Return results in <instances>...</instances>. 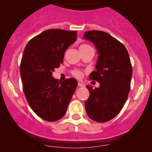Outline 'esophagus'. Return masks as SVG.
I'll return each instance as SVG.
<instances>
[{"instance_id": "obj_1", "label": "esophagus", "mask_w": 152, "mask_h": 152, "mask_svg": "<svg viewBox=\"0 0 152 152\" xmlns=\"http://www.w3.org/2000/svg\"><path fill=\"white\" fill-rule=\"evenodd\" d=\"M78 86H79V87H84L85 85L82 83H81V82H79V83H78Z\"/></svg>"}]
</instances>
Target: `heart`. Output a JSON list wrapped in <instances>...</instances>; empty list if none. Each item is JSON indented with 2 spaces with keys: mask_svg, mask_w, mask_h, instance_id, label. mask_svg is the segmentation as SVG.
<instances>
[{
  "mask_svg": "<svg viewBox=\"0 0 152 152\" xmlns=\"http://www.w3.org/2000/svg\"><path fill=\"white\" fill-rule=\"evenodd\" d=\"M88 47H90L88 45H86V44H83V45H82L79 48V49H82V48H88ZM72 75H73L74 77L77 78V79H81V78L82 77V76H83V73H82V72L81 71V70H73V71L71 72Z\"/></svg>",
  "mask_w": 152,
  "mask_h": 152,
  "instance_id": "1",
  "label": "heart"
}]
</instances>
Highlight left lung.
<instances>
[{
    "label": "left lung",
    "instance_id": "obj_1",
    "mask_svg": "<svg viewBox=\"0 0 152 152\" xmlns=\"http://www.w3.org/2000/svg\"><path fill=\"white\" fill-rule=\"evenodd\" d=\"M83 38L97 50L96 70L89 77L100 83L95 89L86 86L90 92L86 112L90 119L104 123L115 117L125 104L132 76L131 62L125 46L107 32L88 31Z\"/></svg>",
    "mask_w": 152,
    "mask_h": 152
}]
</instances>
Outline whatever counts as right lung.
Wrapping results in <instances>:
<instances>
[{
  "label": "right lung",
  "instance_id": "obj_1",
  "mask_svg": "<svg viewBox=\"0 0 152 152\" xmlns=\"http://www.w3.org/2000/svg\"><path fill=\"white\" fill-rule=\"evenodd\" d=\"M76 34L77 31L48 29L32 38L24 49L20 64L24 94L32 110L47 121L65 115L78 85L73 78L61 82L52 76Z\"/></svg>",
  "mask_w": 152,
  "mask_h": 152
}]
</instances>
